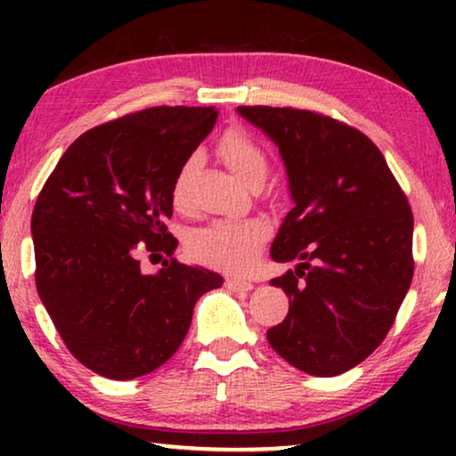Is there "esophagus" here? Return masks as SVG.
Returning a JSON list of instances; mask_svg holds the SVG:
<instances>
[{
  "label": "esophagus",
  "instance_id": "esophagus-1",
  "mask_svg": "<svg viewBox=\"0 0 456 456\" xmlns=\"http://www.w3.org/2000/svg\"><path fill=\"white\" fill-rule=\"evenodd\" d=\"M226 289L228 290H251L253 284L248 280H240V278H226Z\"/></svg>",
  "mask_w": 456,
  "mask_h": 456
}]
</instances>
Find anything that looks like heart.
Here are the masks:
<instances>
[{
    "label": "heart",
    "mask_w": 456,
    "mask_h": 456,
    "mask_svg": "<svg viewBox=\"0 0 456 456\" xmlns=\"http://www.w3.org/2000/svg\"><path fill=\"white\" fill-rule=\"evenodd\" d=\"M217 153L242 183L264 180L267 158L257 141L245 130H228L217 142ZM197 166V155H189L180 164L172 183V201L178 209L189 205V180ZM267 239V224L257 217L248 220H216L195 230L189 239V253L205 265L226 272H242L257 257Z\"/></svg>",
    "instance_id": "obj_1"
}]
</instances>
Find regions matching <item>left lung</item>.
Listing matches in <instances>:
<instances>
[{
	"label": "left lung",
	"instance_id": "left-lung-1",
	"mask_svg": "<svg viewBox=\"0 0 456 456\" xmlns=\"http://www.w3.org/2000/svg\"><path fill=\"white\" fill-rule=\"evenodd\" d=\"M282 155L295 208L272 259L295 267L270 280L290 298L267 330L280 357L332 378L370 357L395 323L413 278V214L384 155L357 128L309 110L240 105Z\"/></svg>",
	"mask_w": 456,
	"mask_h": 456
}]
</instances>
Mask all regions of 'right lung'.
Instances as JSON below:
<instances>
[{
    "mask_svg": "<svg viewBox=\"0 0 456 456\" xmlns=\"http://www.w3.org/2000/svg\"><path fill=\"white\" fill-rule=\"evenodd\" d=\"M216 108H149L80 134L35 203V282L68 351L110 379L164 365L183 345L199 297L222 276L139 253L174 255L172 183L211 133Z\"/></svg>",
    "mask_w": 456,
    "mask_h": 456,
    "instance_id": "add662e5",
    "label": "right lung"
}]
</instances>
